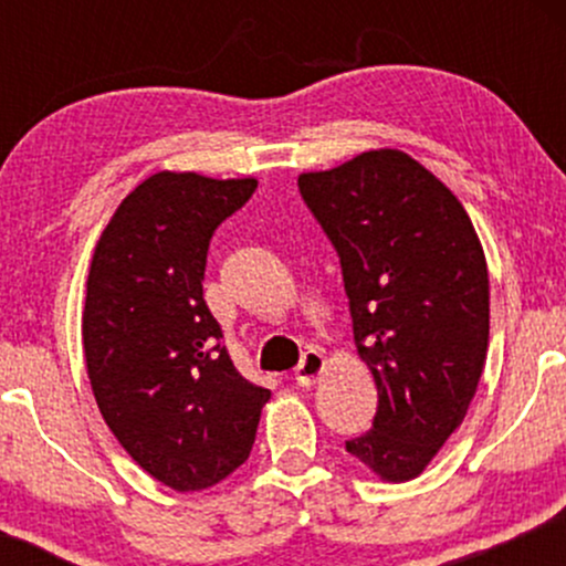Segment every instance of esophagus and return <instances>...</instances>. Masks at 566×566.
Masks as SVG:
<instances>
[{
    "instance_id": "34e87169",
    "label": "esophagus",
    "mask_w": 566,
    "mask_h": 566,
    "mask_svg": "<svg viewBox=\"0 0 566 566\" xmlns=\"http://www.w3.org/2000/svg\"><path fill=\"white\" fill-rule=\"evenodd\" d=\"M324 373V356L319 350H305L301 365L295 367V380L301 388H311L316 380H319V375Z\"/></svg>"
}]
</instances>
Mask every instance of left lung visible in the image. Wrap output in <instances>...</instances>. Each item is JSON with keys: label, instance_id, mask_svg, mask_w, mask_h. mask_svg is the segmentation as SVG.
Instances as JSON below:
<instances>
[{"label": "left lung", "instance_id": "obj_1", "mask_svg": "<svg viewBox=\"0 0 566 566\" xmlns=\"http://www.w3.org/2000/svg\"><path fill=\"white\" fill-rule=\"evenodd\" d=\"M297 188L340 258L354 340L378 386L373 428L346 441L407 482L463 423L490 340V276L469 212L405 151H365Z\"/></svg>", "mask_w": 566, "mask_h": 566}]
</instances>
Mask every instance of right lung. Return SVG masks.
<instances>
[{
    "label": "right lung",
    "instance_id": "obj_1",
    "mask_svg": "<svg viewBox=\"0 0 566 566\" xmlns=\"http://www.w3.org/2000/svg\"><path fill=\"white\" fill-rule=\"evenodd\" d=\"M255 188L151 175L116 207L90 265L82 343L97 409L129 458L178 492L250 458L271 396L233 367L201 290L212 233Z\"/></svg>",
    "mask_w": 566,
    "mask_h": 566
}]
</instances>
